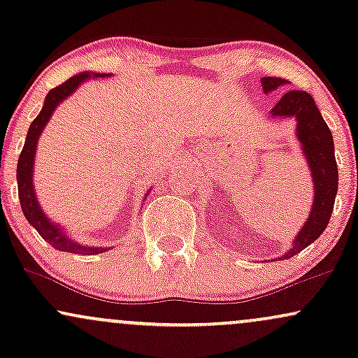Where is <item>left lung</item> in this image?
<instances>
[{"label": "left lung", "instance_id": "obj_1", "mask_svg": "<svg viewBox=\"0 0 358 358\" xmlns=\"http://www.w3.org/2000/svg\"><path fill=\"white\" fill-rule=\"evenodd\" d=\"M264 94L273 92L289 82L281 77H262L261 79ZM271 117L274 119H294L296 121V138L301 145V153L305 155L313 178V205L296 237L293 245L281 257L287 259L296 256L303 249L322 236L330 222L334 212L336 190H338V166L335 162V146L331 131L316 108L313 97L305 90H287L279 102L271 109Z\"/></svg>", "mask_w": 358, "mask_h": 358}]
</instances>
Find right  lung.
Wrapping results in <instances>:
<instances>
[{"instance_id": "add662e5", "label": "right lung", "mask_w": 358, "mask_h": 358, "mask_svg": "<svg viewBox=\"0 0 358 358\" xmlns=\"http://www.w3.org/2000/svg\"><path fill=\"white\" fill-rule=\"evenodd\" d=\"M99 77H109V73H90V72H80L65 80L59 87L52 89L47 94L43 102V108L38 113V116L34 119L30 124V129L27 133V139L22 150V155L18 158V166H16V180H18V196L20 205L24 219L31 224V227L36 229V232L43 237L52 248L57 250H64V252H73V254H84V256H92V254H101L109 250L108 248H92V245L79 244L69 237V234L62 231L59 224L50 220L47 213L40 207L38 199H36L35 187H34V165H35V155H36V145H38L40 134L43 133L45 126L50 121L53 110L59 108L60 102H64L67 97H71L79 85L84 84L89 79H99ZM151 192V190H150ZM148 193L145 195V199Z\"/></svg>"}]
</instances>
